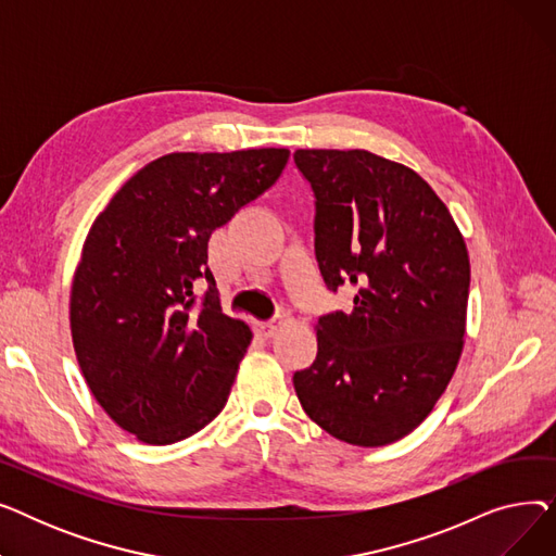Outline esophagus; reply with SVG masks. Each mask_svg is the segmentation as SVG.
I'll return each instance as SVG.
<instances>
[{"label":"esophagus","instance_id":"1","mask_svg":"<svg viewBox=\"0 0 556 556\" xmlns=\"http://www.w3.org/2000/svg\"><path fill=\"white\" fill-rule=\"evenodd\" d=\"M281 325H283V317L279 315V317H273L270 323H261V325L256 327V331H258V336H261V338H266V340H268V338H273V336L281 329Z\"/></svg>","mask_w":556,"mask_h":556}]
</instances>
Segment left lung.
Here are the masks:
<instances>
[{
    "mask_svg": "<svg viewBox=\"0 0 556 556\" xmlns=\"http://www.w3.org/2000/svg\"><path fill=\"white\" fill-rule=\"evenodd\" d=\"M315 195V258L352 313L317 319V356L295 371L304 413L354 446H386L434 407L462 356L471 266L430 185L369 151H295Z\"/></svg>",
    "mask_w": 556,
    "mask_h": 556,
    "instance_id": "1",
    "label": "left lung"
}]
</instances>
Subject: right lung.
Segmentation results:
<instances>
[{"label":"right lung","mask_w":556,"mask_h":556,"mask_svg":"<svg viewBox=\"0 0 556 556\" xmlns=\"http://www.w3.org/2000/svg\"><path fill=\"white\" fill-rule=\"evenodd\" d=\"M288 155H164L87 233L70 300L74 352L99 405L139 442L187 440L225 407L252 331L220 311L207 243L277 182Z\"/></svg>","instance_id":"add662e5"}]
</instances>
